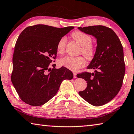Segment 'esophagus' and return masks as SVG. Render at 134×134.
Here are the masks:
<instances>
[{"mask_svg":"<svg viewBox=\"0 0 134 134\" xmlns=\"http://www.w3.org/2000/svg\"><path fill=\"white\" fill-rule=\"evenodd\" d=\"M73 75H74V78H77V73H76V72H74Z\"/></svg>","mask_w":134,"mask_h":134,"instance_id":"obj_1","label":"esophagus"}]
</instances>
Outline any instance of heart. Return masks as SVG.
<instances>
[{
    "label": "heart",
    "mask_w": 134,
    "mask_h": 134,
    "mask_svg": "<svg viewBox=\"0 0 134 134\" xmlns=\"http://www.w3.org/2000/svg\"><path fill=\"white\" fill-rule=\"evenodd\" d=\"M72 37L81 46L80 53L83 54L88 60H91L95 54V48L92 44V38L90 36L82 32L81 31H75L72 33ZM66 38H60L57 45V52L60 54L64 53L66 46ZM61 66L66 67L72 71H76L86 65V61L82 56L72 57L65 56L59 60Z\"/></svg>",
    "instance_id": "b5f03b06"
}]
</instances>
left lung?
<instances>
[{"mask_svg": "<svg viewBox=\"0 0 134 134\" xmlns=\"http://www.w3.org/2000/svg\"><path fill=\"white\" fill-rule=\"evenodd\" d=\"M78 29L96 38V52L87 68L98 70L96 73L82 72L77 75L87 82L86 89L79 94L92 105H104L117 95L122 87L125 71L122 44L116 33L106 26Z\"/></svg>", "mask_w": 134, "mask_h": 134, "instance_id": "8db88e82", "label": "left lung"}]
</instances>
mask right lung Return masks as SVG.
<instances>
[{
	"instance_id": "obj_1",
	"label": "right lung",
	"mask_w": 134,
	"mask_h": 134,
	"mask_svg": "<svg viewBox=\"0 0 134 134\" xmlns=\"http://www.w3.org/2000/svg\"><path fill=\"white\" fill-rule=\"evenodd\" d=\"M72 29L37 25L27 27L19 35L14 46L11 80L25 103L43 105L57 94L63 80L73 78L67 68L56 69V64H50L56 58L59 41Z\"/></svg>"
}]
</instances>
